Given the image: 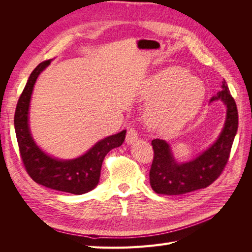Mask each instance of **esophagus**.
Returning <instances> with one entry per match:
<instances>
[{
    "label": "esophagus",
    "mask_w": 252,
    "mask_h": 252,
    "mask_svg": "<svg viewBox=\"0 0 252 252\" xmlns=\"http://www.w3.org/2000/svg\"><path fill=\"white\" fill-rule=\"evenodd\" d=\"M138 131H136V129L133 127H130L127 130L126 133V142L127 144H132L133 142H135L138 140Z\"/></svg>",
    "instance_id": "34e87169"
}]
</instances>
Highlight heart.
Wrapping results in <instances>:
<instances>
[{
  "mask_svg": "<svg viewBox=\"0 0 252 252\" xmlns=\"http://www.w3.org/2000/svg\"><path fill=\"white\" fill-rule=\"evenodd\" d=\"M142 94L152 100L147 111L149 124L171 132L193 118L204 100L205 88L194 75L168 68L145 82Z\"/></svg>",
  "mask_w": 252,
  "mask_h": 252,
  "instance_id": "1",
  "label": "heart"
}]
</instances>
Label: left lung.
I'll return each instance as SVG.
<instances>
[{
	"label": "left lung",
	"mask_w": 252,
	"mask_h": 252,
	"mask_svg": "<svg viewBox=\"0 0 252 252\" xmlns=\"http://www.w3.org/2000/svg\"><path fill=\"white\" fill-rule=\"evenodd\" d=\"M222 90L210 102L222 100L227 106V118L223 131L210 148L201 156L184 164H178L172 158L169 145L165 141L152 140L154 159L149 171L152 189L167 195L184 194L208 187L222 174L229 159L234 136L238 130L239 117L234 98L225 80Z\"/></svg>",
	"instance_id": "8db88e82"
}]
</instances>
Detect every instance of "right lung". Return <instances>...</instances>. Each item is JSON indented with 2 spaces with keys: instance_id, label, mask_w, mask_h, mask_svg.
<instances>
[{
  "instance_id": "obj_1",
  "label": "right lung",
  "mask_w": 252,
  "mask_h": 252,
  "mask_svg": "<svg viewBox=\"0 0 252 252\" xmlns=\"http://www.w3.org/2000/svg\"><path fill=\"white\" fill-rule=\"evenodd\" d=\"M49 64L50 60H46L34 68L17 104L14 129L21 159L29 177L37 184L59 191L83 194L97 185L104 158L111 149L121 146L126 130L97 142L85 155L70 161H61L44 154L29 132L28 109L34 83Z\"/></svg>"
}]
</instances>
